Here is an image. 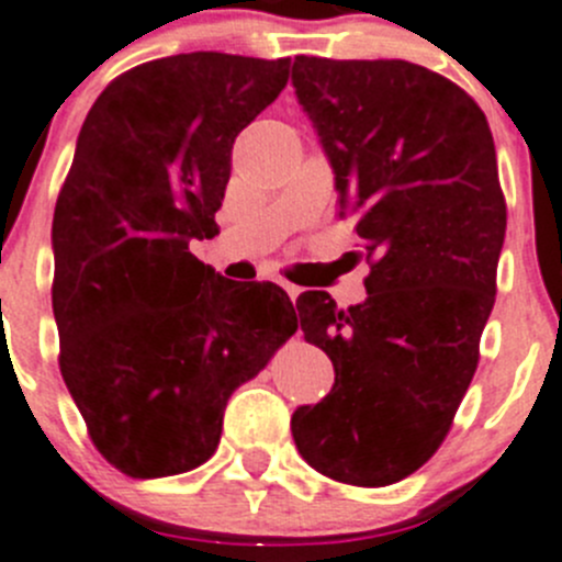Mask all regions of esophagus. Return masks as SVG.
I'll use <instances>...</instances> for the list:
<instances>
[{
  "instance_id": "obj_1",
  "label": "esophagus",
  "mask_w": 562,
  "mask_h": 562,
  "mask_svg": "<svg viewBox=\"0 0 562 562\" xmlns=\"http://www.w3.org/2000/svg\"><path fill=\"white\" fill-rule=\"evenodd\" d=\"M282 288H285V293H288V296H291V302H296L299 288H296V285H291V282H282Z\"/></svg>"
}]
</instances>
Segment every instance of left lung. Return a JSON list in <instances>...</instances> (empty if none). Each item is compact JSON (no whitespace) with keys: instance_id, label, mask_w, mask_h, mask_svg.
Returning a JSON list of instances; mask_svg holds the SVG:
<instances>
[{"instance_id":"left-lung-1","label":"left lung","mask_w":562,"mask_h":562,"mask_svg":"<svg viewBox=\"0 0 562 562\" xmlns=\"http://www.w3.org/2000/svg\"><path fill=\"white\" fill-rule=\"evenodd\" d=\"M291 82L371 266L349 311L299 296L335 385L291 432L316 471L382 487L438 452L476 371L507 227L494 135L463 88L416 63L299 55Z\"/></svg>"}]
</instances>
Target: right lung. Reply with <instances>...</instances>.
I'll list each match as a JSON object with an SVG mask.
<instances>
[{"label": "right lung", "instance_id": "obj_1", "mask_svg": "<svg viewBox=\"0 0 562 562\" xmlns=\"http://www.w3.org/2000/svg\"><path fill=\"white\" fill-rule=\"evenodd\" d=\"M288 66L222 52L140 63L77 138L52 222L60 374L93 447L135 480L202 465L235 387L296 333L280 285H240L188 249L218 235L235 138Z\"/></svg>", "mask_w": 562, "mask_h": 562}]
</instances>
